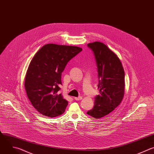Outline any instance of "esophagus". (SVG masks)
<instances>
[{
    "label": "esophagus",
    "mask_w": 154,
    "mask_h": 154,
    "mask_svg": "<svg viewBox=\"0 0 154 154\" xmlns=\"http://www.w3.org/2000/svg\"><path fill=\"white\" fill-rule=\"evenodd\" d=\"M82 99V97H75V100L76 101H79V100H81Z\"/></svg>",
    "instance_id": "obj_1"
}]
</instances>
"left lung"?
<instances>
[{
    "label": "left lung",
    "mask_w": 154,
    "mask_h": 154,
    "mask_svg": "<svg viewBox=\"0 0 154 154\" xmlns=\"http://www.w3.org/2000/svg\"><path fill=\"white\" fill-rule=\"evenodd\" d=\"M87 46L95 56L100 94L95 97L93 109L87 113L99 119L112 112L123 98L125 71L118 57L105 44L95 42Z\"/></svg>",
    "instance_id": "8db88e82"
}]
</instances>
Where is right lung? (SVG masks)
Wrapping results in <instances>:
<instances>
[{
  "label": "right lung",
  "instance_id": "right-lung-1",
  "mask_svg": "<svg viewBox=\"0 0 154 154\" xmlns=\"http://www.w3.org/2000/svg\"><path fill=\"white\" fill-rule=\"evenodd\" d=\"M82 50L75 46L48 44L31 60L25 87L31 103L40 113L51 118L64 112L68 101L59 93L61 75L69 60Z\"/></svg>",
  "mask_w": 154,
  "mask_h": 154
}]
</instances>
